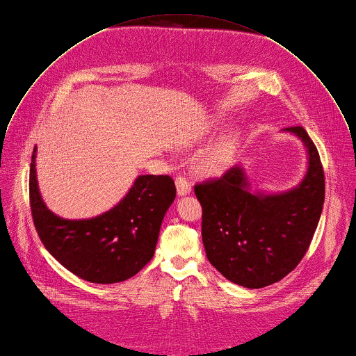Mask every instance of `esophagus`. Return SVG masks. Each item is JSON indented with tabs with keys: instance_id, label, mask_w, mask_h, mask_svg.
Instances as JSON below:
<instances>
[{
	"instance_id": "34e87169",
	"label": "esophagus",
	"mask_w": 356,
	"mask_h": 356,
	"mask_svg": "<svg viewBox=\"0 0 356 356\" xmlns=\"http://www.w3.org/2000/svg\"><path fill=\"white\" fill-rule=\"evenodd\" d=\"M175 186H177V193L178 196H185L191 193V184L185 177H178L175 179Z\"/></svg>"
}]
</instances>
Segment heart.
Instances as JSON below:
<instances>
[{"instance_id": "1", "label": "heart", "mask_w": 356, "mask_h": 356, "mask_svg": "<svg viewBox=\"0 0 356 356\" xmlns=\"http://www.w3.org/2000/svg\"><path fill=\"white\" fill-rule=\"evenodd\" d=\"M196 139H189L185 145L192 146ZM235 153V142L232 136H225L217 145H214L199 160V170L204 175H220L231 164Z\"/></svg>"}]
</instances>
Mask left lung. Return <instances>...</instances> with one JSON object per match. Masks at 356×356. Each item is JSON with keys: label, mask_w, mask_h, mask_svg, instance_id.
Wrapping results in <instances>:
<instances>
[{"label": "left lung", "mask_w": 356, "mask_h": 356, "mask_svg": "<svg viewBox=\"0 0 356 356\" xmlns=\"http://www.w3.org/2000/svg\"><path fill=\"white\" fill-rule=\"evenodd\" d=\"M307 153L303 179L281 193L252 192L242 165L195 185L202 204V239L209 261L231 282L263 288L282 280L305 256L324 203V172L317 149L302 127Z\"/></svg>", "instance_id": "left-lung-1"}]
</instances>
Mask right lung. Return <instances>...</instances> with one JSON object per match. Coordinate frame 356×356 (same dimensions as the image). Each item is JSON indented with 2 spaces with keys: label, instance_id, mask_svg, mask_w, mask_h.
<instances>
[{
  "label": "right lung",
  "instance_id": "1",
  "mask_svg": "<svg viewBox=\"0 0 356 356\" xmlns=\"http://www.w3.org/2000/svg\"><path fill=\"white\" fill-rule=\"evenodd\" d=\"M35 147L29 195L36 231L44 248L71 273L96 284H114L138 274L153 257L161 222L177 189L168 175H139L110 210L68 220L46 206L39 191Z\"/></svg>",
  "mask_w": 356,
  "mask_h": 356
}]
</instances>
